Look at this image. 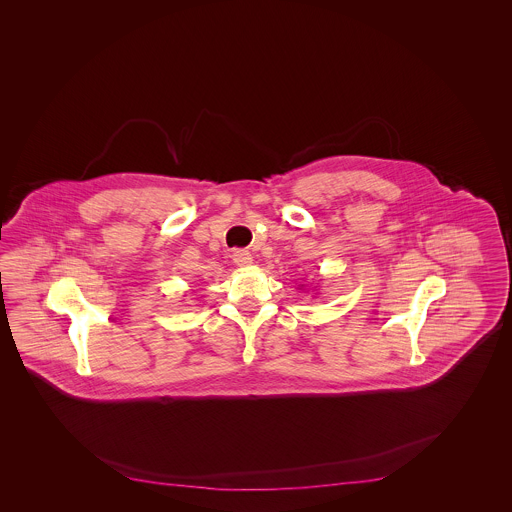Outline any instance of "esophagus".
Here are the masks:
<instances>
[{
	"instance_id": "obj_1",
	"label": "esophagus",
	"mask_w": 512,
	"mask_h": 512,
	"mask_svg": "<svg viewBox=\"0 0 512 512\" xmlns=\"http://www.w3.org/2000/svg\"><path fill=\"white\" fill-rule=\"evenodd\" d=\"M231 257H233L234 264H238V266H248L253 261L248 249H234Z\"/></svg>"
}]
</instances>
